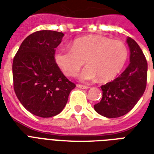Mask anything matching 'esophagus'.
I'll return each mask as SVG.
<instances>
[{"mask_svg": "<svg viewBox=\"0 0 154 154\" xmlns=\"http://www.w3.org/2000/svg\"><path fill=\"white\" fill-rule=\"evenodd\" d=\"M77 87L81 89H89L90 87H87V86H83V85H77Z\"/></svg>", "mask_w": 154, "mask_h": 154, "instance_id": "34e87169", "label": "esophagus"}]
</instances>
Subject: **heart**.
<instances>
[{
  "label": "heart",
  "mask_w": 154,
  "mask_h": 154,
  "mask_svg": "<svg viewBox=\"0 0 154 154\" xmlns=\"http://www.w3.org/2000/svg\"><path fill=\"white\" fill-rule=\"evenodd\" d=\"M128 48L122 41L100 35H89L75 39L72 48H58L54 60L67 76H75L83 64L87 66L79 75L82 81L99 78L106 82L121 72L128 59Z\"/></svg>",
  "instance_id": "obj_1"
}]
</instances>
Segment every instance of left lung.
<instances>
[{
	"mask_svg": "<svg viewBox=\"0 0 154 154\" xmlns=\"http://www.w3.org/2000/svg\"><path fill=\"white\" fill-rule=\"evenodd\" d=\"M129 48V64L115 80L101 86L102 98L94 109L100 116L117 118L125 116L135 106L144 92L148 63L139 44L126 39Z\"/></svg>",
	"mask_w": 154,
	"mask_h": 154,
	"instance_id": "1",
	"label": "left lung"
}]
</instances>
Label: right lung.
Here are the masks:
<instances>
[{
	"mask_svg": "<svg viewBox=\"0 0 154 154\" xmlns=\"http://www.w3.org/2000/svg\"><path fill=\"white\" fill-rule=\"evenodd\" d=\"M62 32L40 30L25 38L15 54L13 82L22 106L35 116L48 118L63 110L75 84L65 77L54 60Z\"/></svg>",
	"mask_w": 154,
	"mask_h": 154,
	"instance_id": "obj_1",
	"label": "right lung"
}]
</instances>
